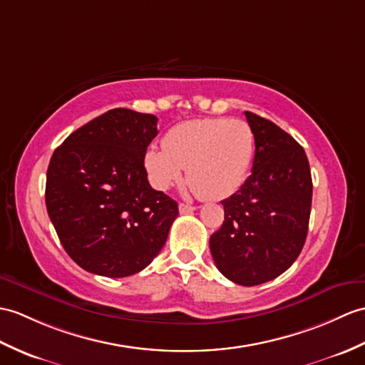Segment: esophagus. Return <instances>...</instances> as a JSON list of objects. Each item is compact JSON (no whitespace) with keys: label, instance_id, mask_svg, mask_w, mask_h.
I'll return each instance as SVG.
<instances>
[{"label":"esophagus","instance_id":"obj_1","mask_svg":"<svg viewBox=\"0 0 365 365\" xmlns=\"http://www.w3.org/2000/svg\"><path fill=\"white\" fill-rule=\"evenodd\" d=\"M194 210H196V207L188 205V203H180V205H179V211H180L182 215H186V213H192Z\"/></svg>","mask_w":365,"mask_h":365}]
</instances>
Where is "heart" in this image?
<instances>
[{
    "label": "heart",
    "mask_w": 365,
    "mask_h": 365,
    "mask_svg": "<svg viewBox=\"0 0 365 365\" xmlns=\"http://www.w3.org/2000/svg\"><path fill=\"white\" fill-rule=\"evenodd\" d=\"M253 154L255 133L249 123L202 118L171 127L163 148L148 149L144 166L150 183L162 191L179 182L186 168L194 191L203 199L217 200L240 190Z\"/></svg>",
    "instance_id": "heart-1"
}]
</instances>
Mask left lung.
Here are the masks:
<instances>
[{
  "mask_svg": "<svg viewBox=\"0 0 365 365\" xmlns=\"http://www.w3.org/2000/svg\"><path fill=\"white\" fill-rule=\"evenodd\" d=\"M255 133L252 174L221 203L224 222L211 235L216 267L230 282L257 286L292 266L308 235L312 180L308 157L289 133L245 112Z\"/></svg>",
  "mask_w": 365,
  "mask_h": 365,
  "instance_id": "8db88e82",
  "label": "left lung"
}]
</instances>
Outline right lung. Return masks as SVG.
<instances>
[{
	"instance_id": "add662e5",
	"label": "right lung",
	"mask_w": 365,
	"mask_h": 365,
	"mask_svg": "<svg viewBox=\"0 0 365 365\" xmlns=\"http://www.w3.org/2000/svg\"><path fill=\"white\" fill-rule=\"evenodd\" d=\"M157 116L113 108L58 146L46 173V210L71 259L87 272L123 278L150 264L179 216L144 168Z\"/></svg>"
}]
</instances>
